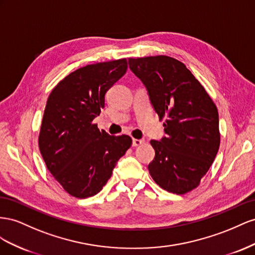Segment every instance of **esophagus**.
Returning <instances> with one entry per match:
<instances>
[{"mask_svg":"<svg viewBox=\"0 0 255 255\" xmlns=\"http://www.w3.org/2000/svg\"><path fill=\"white\" fill-rule=\"evenodd\" d=\"M145 141L143 139H133L132 140V145L133 146H140Z\"/></svg>","mask_w":255,"mask_h":255,"instance_id":"1","label":"esophagus"}]
</instances>
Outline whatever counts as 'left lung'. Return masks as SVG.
Instances as JSON below:
<instances>
[{
  "mask_svg": "<svg viewBox=\"0 0 255 255\" xmlns=\"http://www.w3.org/2000/svg\"><path fill=\"white\" fill-rule=\"evenodd\" d=\"M129 68L146 87L150 104L165 118L164 135L151 140L148 171L164 190L184 194L198 187L220 145L218 110L185 65L170 56L129 59Z\"/></svg>",
  "mask_w": 255,
  "mask_h": 255,
  "instance_id": "left-lung-1",
  "label": "left lung"
}]
</instances>
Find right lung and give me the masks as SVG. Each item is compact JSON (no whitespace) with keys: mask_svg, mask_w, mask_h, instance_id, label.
I'll use <instances>...</instances> for the list:
<instances>
[{"mask_svg":"<svg viewBox=\"0 0 255 255\" xmlns=\"http://www.w3.org/2000/svg\"><path fill=\"white\" fill-rule=\"evenodd\" d=\"M126 71V59L87 65L62 80L48 98L39 149L57 183L76 198L97 194L131 146L130 136L110 135L92 123L105 108L106 93Z\"/></svg>","mask_w":255,"mask_h":255,"instance_id":"add662e5","label":"right lung"}]
</instances>
